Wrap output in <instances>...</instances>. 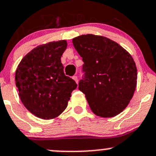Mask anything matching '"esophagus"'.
I'll return each mask as SVG.
<instances>
[{"label": "esophagus", "mask_w": 156, "mask_h": 156, "mask_svg": "<svg viewBox=\"0 0 156 156\" xmlns=\"http://www.w3.org/2000/svg\"><path fill=\"white\" fill-rule=\"evenodd\" d=\"M72 79H73L74 81H75V82L77 83V84H78V77H77V76H75H75H73V77H72Z\"/></svg>", "instance_id": "34e87169"}]
</instances>
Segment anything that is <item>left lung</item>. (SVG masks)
<instances>
[{
  "label": "left lung",
  "mask_w": 156,
  "mask_h": 156,
  "mask_svg": "<svg viewBox=\"0 0 156 156\" xmlns=\"http://www.w3.org/2000/svg\"><path fill=\"white\" fill-rule=\"evenodd\" d=\"M82 57L85 77L78 89L93 112L103 118L115 117L125 110L133 97L137 70L131 55L114 41L88 34L72 39Z\"/></svg>",
  "instance_id": "8db88e82"
}]
</instances>
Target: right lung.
Segmentation results:
<instances>
[{"label":"right lung","mask_w":156,"mask_h":156,"mask_svg":"<svg viewBox=\"0 0 156 156\" xmlns=\"http://www.w3.org/2000/svg\"><path fill=\"white\" fill-rule=\"evenodd\" d=\"M66 48V40L39 45L23 58L16 70V86L21 102L39 119L58 117L77 87L75 81L65 75L61 62Z\"/></svg>","instance_id":"right-lung-1"}]
</instances>
